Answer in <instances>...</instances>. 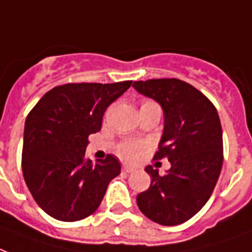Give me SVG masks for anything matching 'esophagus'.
Returning a JSON list of instances; mask_svg holds the SVG:
<instances>
[{
    "label": "esophagus",
    "mask_w": 252,
    "mask_h": 252,
    "mask_svg": "<svg viewBox=\"0 0 252 252\" xmlns=\"http://www.w3.org/2000/svg\"><path fill=\"white\" fill-rule=\"evenodd\" d=\"M123 173H132L134 170V168L132 166H128V165H123Z\"/></svg>",
    "instance_id": "34e87169"
}]
</instances>
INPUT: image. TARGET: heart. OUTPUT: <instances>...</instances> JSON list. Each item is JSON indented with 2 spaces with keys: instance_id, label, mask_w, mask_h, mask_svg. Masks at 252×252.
Wrapping results in <instances>:
<instances>
[{
  "instance_id": "1",
  "label": "heart",
  "mask_w": 252,
  "mask_h": 252,
  "mask_svg": "<svg viewBox=\"0 0 252 252\" xmlns=\"http://www.w3.org/2000/svg\"><path fill=\"white\" fill-rule=\"evenodd\" d=\"M141 108H157L160 109V107L152 100H145L143 101L141 104ZM145 144L144 143H133V141H126V143H123L119 145L118 153L123 158H126V160H133L136 157L139 156L140 152H143L145 149Z\"/></svg>"
}]
</instances>
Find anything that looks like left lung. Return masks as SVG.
Returning <instances> with one entry per match:
<instances>
[{
    "mask_svg": "<svg viewBox=\"0 0 252 252\" xmlns=\"http://www.w3.org/2000/svg\"><path fill=\"white\" fill-rule=\"evenodd\" d=\"M136 91L164 111V130L155 160L166 157L164 176L149 165L148 190L137 206L156 223L176 226L195 216L210 198L223 164L222 126L216 107L202 92L180 79L134 82Z\"/></svg>",
    "mask_w": 252,
    "mask_h": 252,
    "instance_id": "obj_1",
    "label": "left lung"
}]
</instances>
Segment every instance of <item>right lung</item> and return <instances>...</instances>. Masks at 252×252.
Here are the masks:
<instances>
[{
  "mask_svg": "<svg viewBox=\"0 0 252 252\" xmlns=\"http://www.w3.org/2000/svg\"><path fill=\"white\" fill-rule=\"evenodd\" d=\"M68 83L46 92L25 122L22 172L38 206L58 220L74 222L99 207L120 162L112 155L86 158L88 136L99 132L105 109L130 87Z\"/></svg>",
  "mask_w": 252,
  "mask_h": 252,
  "instance_id": "right-lung-1",
  "label": "right lung"
}]
</instances>
